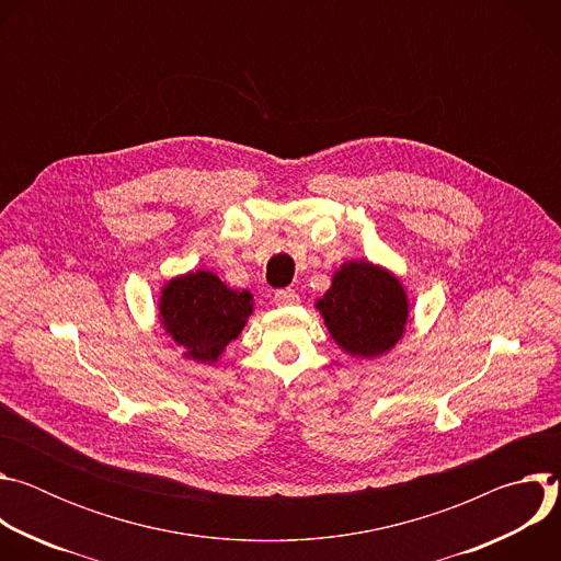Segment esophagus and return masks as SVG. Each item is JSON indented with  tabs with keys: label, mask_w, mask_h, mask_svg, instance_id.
I'll use <instances>...</instances> for the list:
<instances>
[{
	"label": "esophagus",
	"mask_w": 561,
	"mask_h": 561,
	"mask_svg": "<svg viewBox=\"0 0 561 561\" xmlns=\"http://www.w3.org/2000/svg\"><path fill=\"white\" fill-rule=\"evenodd\" d=\"M273 299L277 306H293L299 301V295L293 288H282V290H275Z\"/></svg>",
	"instance_id": "obj_1"
}]
</instances>
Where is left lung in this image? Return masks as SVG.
<instances>
[{"label":"left lung","instance_id":"obj_1","mask_svg":"<svg viewBox=\"0 0 561 561\" xmlns=\"http://www.w3.org/2000/svg\"><path fill=\"white\" fill-rule=\"evenodd\" d=\"M333 340L355 357L388 353L404 333L409 299L388 271L370 262H348L317 301Z\"/></svg>","mask_w":561,"mask_h":561}]
</instances>
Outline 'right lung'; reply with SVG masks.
Listing matches in <instances>:
<instances>
[{
    "instance_id": "add662e5",
    "label": "right lung",
    "mask_w": 561,
    "mask_h": 561,
    "mask_svg": "<svg viewBox=\"0 0 561 561\" xmlns=\"http://www.w3.org/2000/svg\"><path fill=\"white\" fill-rule=\"evenodd\" d=\"M253 312V295L232 290L217 275L197 271L162 290L159 317L167 333L197 362H215Z\"/></svg>"
}]
</instances>
